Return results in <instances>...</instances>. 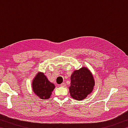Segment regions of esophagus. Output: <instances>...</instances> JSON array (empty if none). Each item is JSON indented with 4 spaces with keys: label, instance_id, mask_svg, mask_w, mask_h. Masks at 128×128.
Segmentation results:
<instances>
[{
    "label": "esophagus",
    "instance_id": "obj_1",
    "mask_svg": "<svg viewBox=\"0 0 128 128\" xmlns=\"http://www.w3.org/2000/svg\"><path fill=\"white\" fill-rule=\"evenodd\" d=\"M66 84L64 83V82H63V83H62L61 85H60V86H61L62 87H65V86H66Z\"/></svg>",
    "mask_w": 128,
    "mask_h": 128
}]
</instances>
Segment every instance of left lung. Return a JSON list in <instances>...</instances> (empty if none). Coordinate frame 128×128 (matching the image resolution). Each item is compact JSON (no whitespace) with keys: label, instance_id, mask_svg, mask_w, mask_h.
<instances>
[{"label":"left lung","instance_id":"left-lung-1","mask_svg":"<svg viewBox=\"0 0 128 128\" xmlns=\"http://www.w3.org/2000/svg\"><path fill=\"white\" fill-rule=\"evenodd\" d=\"M69 92L73 99L82 100L92 92L94 80L90 71L85 67L74 71L70 77Z\"/></svg>","mask_w":128,"mask_h":128}]
</instances>
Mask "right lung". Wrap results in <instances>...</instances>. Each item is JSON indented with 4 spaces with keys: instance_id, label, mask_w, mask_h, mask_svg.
Here are the masks:
<instances>
[{
    "instance_id": "obj_1",
    "label": "right lung",
    "mask_w": 128,
    "mask_h": 128,
    "mask_svg": "<svg viewBox=\"0 0 128 128\" xmlns=\"http://www.w3.org/2000/svg\"><path fill=\"white\" fill-rule=\"evenodd\" d=\"M34 92L40 99H47L51 95L55 85L50 82L43 73H38L33 81Z\"/></svg>"
}]
</instances>
